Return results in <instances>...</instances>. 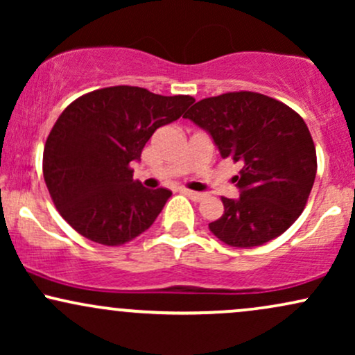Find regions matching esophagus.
Instances as JSON below:
<instances>
[{"mask_svg": "<svg viewBox=\"0 0 355 355\" xmlns=\"http://www.w3.org/2000/svg\"><path fill=\"white\" fill-rule=\"evenodd\" d=\"M182 191L187 195V197L190 198V200H193V202H200L202 198L205 197V193H202V191H193V190H189V189H183Z\"/></svg>", "mask_w": 355, "mask_h": 355, "instance_id": "esophagus-1", "label": "esophagus"}]
</instances>
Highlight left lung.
Instances as JSON below:
<instances>
[{"mask_svg":"<svg viewBox=\"0 0 355 355\" xmlns=\"http://www.w3.org/2000/svg\"><path fill=\"white\" fill-rule=\"evenodd\" d=\"M210 133L222 158L242 165L240 197H222L223 215L209 223L232 247L279 237L302 214L317 173L315 145L299 113L255 92L203 98L183 115Z\"/></svg>","mask_w":355,"mask_h":355,"instance_id":"obj_1","label":"left lung"}]
</instances>
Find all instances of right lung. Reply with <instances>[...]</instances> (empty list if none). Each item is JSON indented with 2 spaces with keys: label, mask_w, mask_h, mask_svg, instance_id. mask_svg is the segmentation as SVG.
<instances>
[{
  "label": "right lung",
  "mask_w": 355,
  "mask_h": 355,
  "mask_svg": "<svg viewBox=\"0 0 355 355\" xmlns=\"http://www.w3.org/2000/svg\"><path fill=\"white\" fill-rule=\"evenodd\" d=\"M195 98L140 87L95 89L71 101L53 125L43 177L56 210L92 242L118 247L155 222L172 191L145 189L130 164L155 130L178 120Z\"/></svg>",
  "instance_id": "1"
}]
</instances>
